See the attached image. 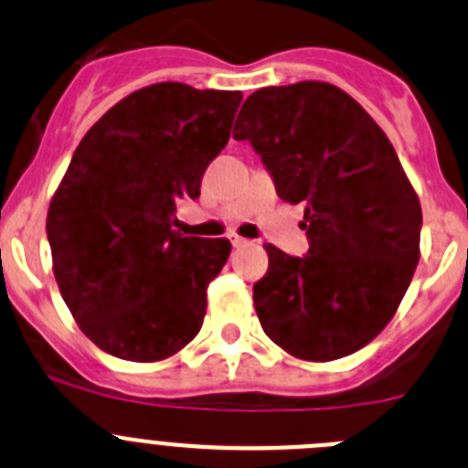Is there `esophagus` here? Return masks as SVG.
I'll list each match as a JSON object with an SVG mask.
<instances>
[{"label": "esophagus", "instance_id": "obj_1", "mask_svg": "<svg viewBox=\"0 0 468 468\" xmlns=\"http://www.w3.org/2000/svg\"><path fill=\"white\" fill-rule=\"evenodd\" d=\"M230 244H233L235 249H239V247H247L249 239H244V238H239V235H235V238H230Z\"/></svg>", "mask_w": 468, "mask_h": 468}]
</instances>
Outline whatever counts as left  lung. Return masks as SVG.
I'll use <instances>...</instances> for the list:
<instances>
[{"label": "left lung", "instance_id": "8db88e82", "mask_svg": "<svg viewBox=\"0 0 468 468\" xmlns=\"http://www.w3.org/2000/svg\"><path fill=\"white\" fill-rule=\"evenodd\" d=\"M272 175L279 198L304 205L307 256L268 244L254 283L265 335L293 357L351 356L390 323L420 261L422 209L381 126L321 80L263 87L233 129Z\"/></svg>", "mask_w": 468, "mask_h": 468}]
</instances>
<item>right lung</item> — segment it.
Segmentation results:
<instances>
[{"instance_id": "obj_1", "label": "right lung", "mask_w": 468, "mask_h": 468, "mask_svg": "<svg viewBox=\"0 0 468 468\" xmlns=\"http://www.w3.org/2000/svg\"><path fill=\"white\" fill-rule=\"evenodd\" d=\"M242 91L156 82L96 122L57 186L46 233L57 286L82 333L111 356L159 362L198 335L226 238L173 230L230 138Z\"/></svg>"}]
</instances>
